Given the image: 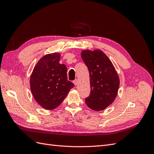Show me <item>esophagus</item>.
Instances as JSON below:
<instances>
[{
    "mask_svg": "<svg viewBox=\"0 0 154 154\" xmlns=\"http://www.w3.org/2000/svg\"><path fill=\"white\" fill-rule=\"evenodd\" d=\"M73 82H74V84L75 85H77V84H78V83H79V80H78V79H75Z\"/></svg>",
    "mask_w": 154,
    "mask_h": 154,
    "instance_id": "34e87169",
    "label": "esophagus"
}]
</instances>
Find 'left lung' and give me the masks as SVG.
<instances>
[{"instance_id":"obj_1","label":"left lung","mask_w":154,"mask_h":154,"mask_svg":"<svg viewBox=\"0 0 154 154\" xmlns=\"http://www.w3.org/2000/svg\"><path fill=\"white\" fill-rule=\"evenodd\" d=\"M81 57L89 72L91 93L85 99L90 109L100 111L114 101L120 85V79L108 57L102 51L84 50Z\"/></svg>"}]
</instances>
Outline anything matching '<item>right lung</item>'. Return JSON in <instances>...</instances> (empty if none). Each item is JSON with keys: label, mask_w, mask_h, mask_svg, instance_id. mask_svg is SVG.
Segmentation results:
<instances>
[{"label": "right lung", "mask_w": 154, "mask_h": 154, "mask_svg": "<svg viewBox=\"0 0 154 154\" xmlns=\"http://www.w3.org/2000/svg\"><path fill=\"white\" fill-rule=\"evenodd\" d=\"M60 54L43 56L35 66L30 78L31 92L35 101L46 110L60 106L74 84L67 80V67L59 63Z\"/></svg>", "instance_id": "right-lung-1"}]
</instances>
